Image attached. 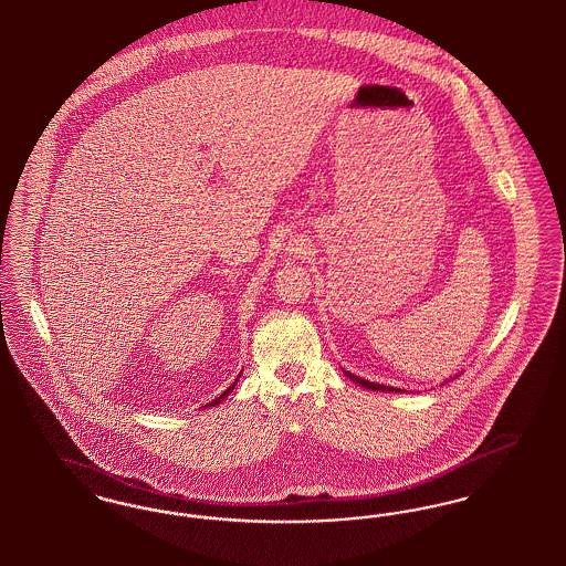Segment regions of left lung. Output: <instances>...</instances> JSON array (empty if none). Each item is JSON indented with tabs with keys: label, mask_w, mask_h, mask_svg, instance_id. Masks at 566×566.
Here are the masks:
<instances>
[{
	"label": "left lung",
	"mask_w": 566,
	"mask_h": 566,
	"mask_svg": "<svg viewBox=\"0 0 566 566\" xmlns=\"http://www.w3.org/2000/svg\"><path fill=\"white\" fill-rule=\"evenodd\" d=\"M345 375L357 384V386L366 387V389H377V391H400V389H394V387L389 386H379V384H373V381H366V379H361V377H356V375H352V373H347L345 370Z\"/></svg>",
	"instance_id": "1"
}]
</instances>
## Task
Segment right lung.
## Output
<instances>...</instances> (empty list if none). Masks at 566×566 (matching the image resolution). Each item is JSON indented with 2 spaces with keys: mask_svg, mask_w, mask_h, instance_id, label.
<instances>
[{
  "mask_svg": "<svg viewBox=\"0 0 566 566\" xmlns=\"http://www.w3.org/2000/svg\"><path fill=\"white\" fill-rule=\"evenodd\" d=\"M237 381H239V377H237V379H234V384H232V386L228 387V389H226V391H223V394H221V396H219V398H214V400H212V402H210V405H205V407H214V405H219V402H223V398H228V394H230V391H232V389H234V386H237Z\"/></svg>",
  "mask_w": 566,
  "mask_h": 566,
  "instance_id": "right-lung-1",
  "label": "right lung"
}]
</instances>
